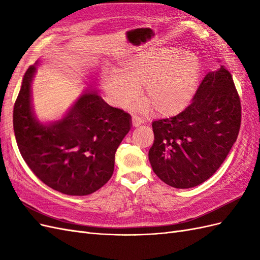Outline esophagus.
Masks as SVG:
<instances>
[{"instance_id":"34e87169","label":"esophagus","mask_w":260,"mask_h":260,"mask_svg":"<svg viewBox=\"0 0 260 260\" xmlns=\"http://www.w3.org/2000/svg\"><path fill=\"white\" fill-rule=\"evenodd\" d=\"M141 123H142V120H141L140 118H138L136 116L132 117V125H133V127H139Z\"/></svg>"}]
</instances>
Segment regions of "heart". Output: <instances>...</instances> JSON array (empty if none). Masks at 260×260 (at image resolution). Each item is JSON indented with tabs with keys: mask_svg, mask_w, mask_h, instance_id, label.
I'll use <instances>...</instances> for the list:
<instances>
[{
	"mask_svg": "<svg viewBox=\"0 0 260 260\" xmlns=\"http://www.w3.org/2000/svg\"><path fill=\"white\" fill-rule=\"evenodd\" d=\"M201 64L188 51L176 48L147 50L121 59L112 74L102 76V89L109 103L125 107L137 91L145 102L140 111L164 117L175 116L190 103L199 82Z\"/></svg>",
	"mask_w": 260,
	"mask_h": 260,
	"instance_id": "1",
	"label": "heart"
}]
</instances>
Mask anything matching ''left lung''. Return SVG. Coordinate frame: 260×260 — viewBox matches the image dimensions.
Wrapping results in <instances>:
<instances>
[{"instance_id":"obj_1","label":"left lung","mask_w":260,"mask_h":260,"mask_svg":"<svg viewBox=\"0 0 260 260\" xmlns=\"http://www.w3.org/2000/svg\"><path fill=\"white\" fill-rule=\"evenodd\" d=\"M241 101L224 66L208 73L192 103L177 116L152 122L148 158L165 183L188 188L205 182L226 158L241 127Z\"/></svg>"}]
</instances>
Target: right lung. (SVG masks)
<instances>
[{
  "mask_svg": "<svg viewBox=\"0 0 260 260\" xmlns=\"http://www.w3.org/2000/svg\"><path fill=\"white\" fill-rule=\"evenodd\" d=\"M36 65L23 76L14 105L13 124L19 152L43 183L67 195L98 191L114 172L115 153L131 127V117L86 91L61 119L43 123L31 102Z\"/></svg>",
  "mask_w": 260,
  "mask_h": 260,
  "instance_id": "add662e5",
  "label": "right lung"
}]
</instances>
